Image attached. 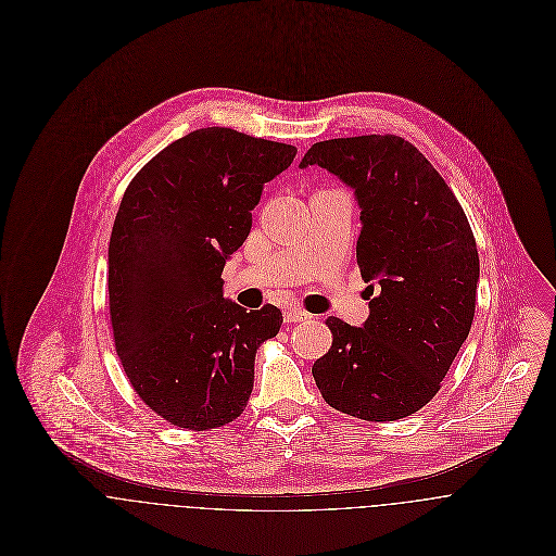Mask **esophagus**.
<instances>
[{
	"mask_svg": "<svg viewBox=\"0 0 556 556\" xmlns=\"http://www.w3.org/2000/svg\"><path fill=\"white\" fill-rule=\"evenodd\" d=\"M308 318H311V315L300 311V308H287L285 311V320L287 323H300V320H308Z\"/></svg>",
	"mask_w": 556,
	"mask_h": 556,
	"instance_id": "obj_1",
	"label": "esophagus"
}]
</instances>
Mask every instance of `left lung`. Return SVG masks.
<instances>
[{"instance_id": "left-lung-1", "label": "left lung", "mask_w": 556, "mask_h": 556, "mask_svg": "<svg viewBox=\"0 0 556 556\" xmlns=\"http://www.w3.org/2000/svg\"><path fill=\"white\" fill-rule=\"evenodd\" d=\"M317 164L353 188L357 265L370 299L362 327L327 318L315 362L325 402L366 421L402 419L441 390L476 315L479 256L469 220L437 168L408 141L368 135L315 143Z\"/></svg>"}]
</instances>
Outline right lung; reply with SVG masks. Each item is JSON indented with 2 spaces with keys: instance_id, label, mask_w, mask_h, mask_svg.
<instances>
[{
  "instance_id": "1",
  "label": "right lung",
  "mask_w": 556,
  "mask_h": 556,
  "mask_svg": "<svg viewBox=\"0 0 556 556\" xmlns=\"http://www.w3.org/2000/svg\"><path fill=\"white\" fill-rule=\"evenodd\" d=\"M298 150L231 128L194 130L130 181L109 241L115 349L135 392L173 426L210 430L241 415L256 349L282 313L223 295L263 186Z\"/></svg>"
}]
</instances>
